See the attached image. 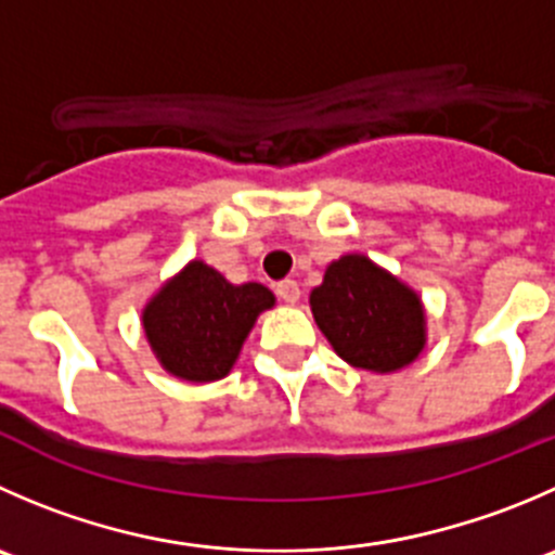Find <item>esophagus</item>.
<instances>
[{"mask_svg": "<svg viewBox=\"0 0 555 555\" xmlns=\"http://www.w3.org/2000/svg\"><path fill=\"white\" fill-rule=\"evenodd\" d=\"M276 295L284 300V304H298L300 287L295 279H284V282L276 284Z\"/></svg>", "mask_w": 555, "mask_h": 555, "instance_id": "34e87169", "label": "esophagus"}]
</instances>
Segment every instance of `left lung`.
I'll use <instances>...</instances> for the list:
<instances>
[{"mask_svg": "<svg viewBox=\"0 0 555 555\" xmlns=\"http://www.w3.org/2000/svg\"><path fill=\"white\" fill-rule=\"evenodd\" d=\"M311 314L338 354L365 371H396L426 344L421 298L369 257L331 262L311 289Z\"/></svg>", "mask_w": 555, "mask_h": 555, "instance_id": "8db88e82", "label": "left lung"}]
</instances>
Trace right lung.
<instances>
[{"instance_id": "add662e5", "label": "right lung", "mask_w": 555, "mask_h": 555, "mask_svg": "<svg viewBox=\"0 0 555 555\" xmlns=\"http://www.w3.org/2000/svg\"><path fill=\"white\" fill-rule=\"evenodd\" d=\"M273 306L262 284H230L195 260L165 284L143 311L154 354L170 374L190 382L222 379L233 369L257 314Z\"/></svg>"}]
</instances>
